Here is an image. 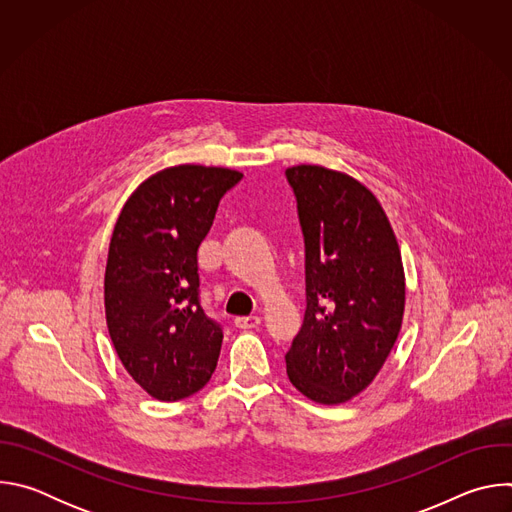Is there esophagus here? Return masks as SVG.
<instances>
[{"mask_svg":"<svg viewBox=\"0 0 512 512\" xmlns=\"http://www.w3.org/2000/svg\"><path fill=\"white\" fill-rule=\"evenodd\" d=\"M259 324H261L259 316H239V318H235V326L239 330H249V328H255Z\"/></svg>","mask_w":512,"mask_h":512,"instance_id":"esophagus-1","label":"esophagus"}]
</instances>
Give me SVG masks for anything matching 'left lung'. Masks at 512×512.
Wrapping results in <instances>:
<instances>
[{
	"label": "left lung",
	"mask_w": 512,
	"mask_h": 512,
	"mask_svg": "<svg viewBox=\"0 0 512 512\" xmlns=\"http://www.w3.org/2000/svg\"><path fill=\"white\" fill-rule=\"evenodd\" d=\"M306 243V314L285 354L287 377L316 403L338 405L367 389L395 346L405 273L375 194L324 166L285 170Z\"/></svg>",
	"instance_id": "8db88e82"
}]
</instances>
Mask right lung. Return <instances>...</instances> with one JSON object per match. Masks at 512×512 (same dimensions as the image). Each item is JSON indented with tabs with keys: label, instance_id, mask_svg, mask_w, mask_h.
Returning a JSON list of instances; mask_svg holds the SVG:
<instances>
[{
	"label": "right lung",
	"instance_id": "add662e5",
	"mask_svg": "<svg viewBox=\"0 0 512 512\" xmlns=\"http://www.w3.org/2000/svg\"><path fill=\"white\" fill-rule=\"evenodd\" d=\"M241 178L229 168H166L137 186L115 223L105 269L109 336L131 379L160 401L194 395L216 369L223 328L200 306L198 247Z\"/></svg>",
	"mask_w": 512,
	"mask_h": 512
}]
</instances>
